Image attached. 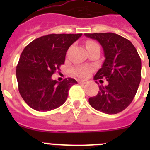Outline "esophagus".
Here are the masks:
<instances>
[{
  "instance_id": "esophagus-1",
  "label": "esophagus",
  "mask_w": 150,
  "mask_h": 150,
  "mask_svg": "<svg viewBox=\"0 0 150 150\" xmlns=\"http://www.w3.org/2000/svg\"><path fill=\"white\" fill-rule=\"evenodd\" d=\"M79 83L80 85H85L86 84V83H88V81H86V80H79Z\"/></svg>"
}]
</instances>
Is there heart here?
Wrapping results in <instances>:
<instances>
[{"label": "heart", "instance_id": "b5f03b06", "mask_svg": "<svg viewBox=\"0 0 150 150\" xmlns=\"http://www.w3.org/2000/svg\"><path fill=\"white\" fill-rule=\"evenodd\" d=\"M94 44H96V43H94V42H91V41H88L86 43V47ZM92 71H93V69H92L91 67H90V66H78V67H74L73 69L74 74L76 76H79L80 78L88 77L90 74H91V73L92 72Z\"/></svg>", "mask_w": 150, "mask_h": 150}]
</instances>
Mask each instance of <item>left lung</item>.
<instances>
[{
    "label": "left lung",
    "mask_w": 150,
    "mask_h": 150,
    "mask_svg": "<svg viewBox=\"0 0 150 150\" xmlns=\"http://www.w3.org/2000/svg\"><path fill=\"white\" fill-rule=\"evenodd\" d=\"M98 41L105 60L94 79L105 78L107 86H100L98 93L88 99L94 109L116 114L128 107L141 79V60L131 41L114 33L85 34ZM97 83V82H96Z\"/></svg>",
    "instance_id": "left-lung-1"
}]
</instances>
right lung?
<instances>
[{
  "instance_id": "1",
  "label": "right lung",
  "mask_w": 150,
  "mask_h": 150,
  "mask_svg": "<svg viewBox=\"0 0 150 150\" xmlns=\"http://www.w3.org/2000/svg\"><path fill=\"white\" fill-rule=\"evenodd\" d=\"M82 34H52L33 40L24 49L16 67L18 91L26 104L37 111H50L67 100L68 91L77 82L67 78L52 79L64 64L69 47Z\"/></svg>"
}]
</instances>
